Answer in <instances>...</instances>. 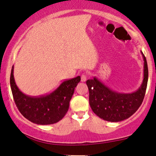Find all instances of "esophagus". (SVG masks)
Returning a JSON list of instances; mask_svg holds the SVG:
<instances>
[{
  "label": "esophagus",
  "instance_id": "34e87169",
  "mask_svg": "<svg viewBox=\"0 0 156 156\" xmlns=\"http://www.w3.org/2000/svg\"><path fill=\"white\" fill-rule=\"evenodd\" d=\"M87 75H86V74H82L81 75V81L82 82H85L86 80H87Z\"/></svg>",
  "mask_w": 156,
  "mask_h": 156
}]
</instances>
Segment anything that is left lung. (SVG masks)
Here are the masks:
<instances>
[{"mask_svg":"<svg viewBox=\"0 0 156 156\" xmlns=\"http://www.w3.org/2000/svg\"><path fill=\"white\" fill-rule=\"evenodd\" d=\"M144 78L141 87L132 93H119L104 85L96 77L87 80L89 92V105L93 112L108 122L122 121L138 110L144 100L148 80L147 63L144 55Z\"/></svg>","mask_w":156,"mask_h":156,"instance_id":"8db88e82","label":"left lung"}]
</instances>
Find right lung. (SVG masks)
Here are the masks:
<instances>
[{"label": "right lung", "instance_id": "1", "mask_svg": "<svg viewBox=\"0 0 156 156\" xmlns=\"http://www.w3.org/2000/svg\"><path fill=\"white\" fill-rule=\"evenodd\" d=\"M13 73L12 67L10 85L15 104L23 117L37 125L54 124L65 116L75 88L80 80V76L64 80L47 95L31 97L18 89Z\"/></svg>", "mask_w": 156, "mask_h": 156}]
</instances>
